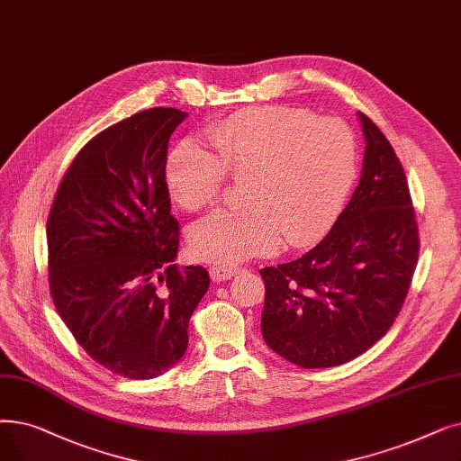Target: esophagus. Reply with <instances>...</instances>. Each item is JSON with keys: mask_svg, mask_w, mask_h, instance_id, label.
Wrapping results in <instances>:
<instances>
[{"mask_svg": "<svg viewBox=\"0 0 461 461\" xmlns=\"http://www.w3.org/2000/svg\"><path fill=\"white\" fill-rule=\"evenodd\" d=\"M209 273H211V278L214 280V283H222V280L233 278L239 273V269L237 267H224V266H212L209 269Z\"/></svg>", "mask_w": 461, "mask_h": 461, "instance_id": "1", "label": "esophagus"}]
</instances>
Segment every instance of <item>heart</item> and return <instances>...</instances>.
Here are the masks:
<instances>
[{
  "label": "heart",
  "mask_w": 461,
  "mask_h": 461,
  "mask_svg": "<svg viewBox=\"0 0 461 461\" xmlns=\"http://www.w3.org/2000/svg\"><path fill=\"white\" fill-rule=\"evenodd\" d=\"M212 152L186 141L166 159L169 195L186 211L212 205L226 173L245 178L239 211H214L190 230L192 252L211 264L305 247L341 212L357 173V141L339 118L285 105L237 111L205 131Z\"/></svg>",
  "instance_id": "heart-1"
}]
</instances>
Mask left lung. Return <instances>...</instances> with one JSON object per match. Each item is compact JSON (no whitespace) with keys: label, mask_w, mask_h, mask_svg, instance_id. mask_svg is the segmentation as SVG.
I'll use <instances>...</instances> for the list:
<instances>
[{"label":"left lung","mask_w":461,"mask_h":461,"mask_svg":"<svg viewBox=\"0 0 461 461\" xmlns=\"http://www.w3.org/2000/svg\"><path fill=\"white\" fill-rule=\"evenodd\" d=\"M357 116L366 154L348 205L312 250L259 271L266 283L264 341L305 369L347 364L384 337L418 262L420 237L403 166L373 120Z\"/></svg>","instance_id":"left-lung-1"}]
</instances>
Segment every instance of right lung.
<instances>
[{
	"mask_svg": "<svg viewBox=\"0 0 461 461\" xmlns=\"http://www.w3.org/2000/svg\"><path fill=\"white\" fill-rule=\"evenodd\" d=\"M186 116L154 107L97 133L50 207L54 307L86 354L120 376L147 380L173 367L209 288L205 267L175 264L181 228L164 167L169 137Z\"/></svg>",
	"mask_w": 461,
	"mask_h": 461,
	"instance_id": "obj_1",
	"label": "right lung"
}]
</instances>
